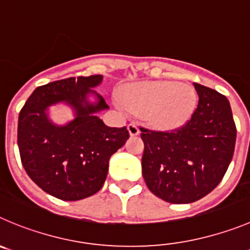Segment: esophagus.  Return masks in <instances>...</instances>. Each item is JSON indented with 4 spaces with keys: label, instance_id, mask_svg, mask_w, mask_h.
Listing matches in <instances>:
<instances>
[{
    "label": "esophagus",
    "instance_id": "esophagus-1",
    "mask_svg": "<svg viewBox=\"0 0 250 250\" xmlns=\"http://www.w3.org/2000/svg\"><path fill=\"white\" fill-rule=\"evenodd\" d=\"M128 130H129L130 136H138L139 134V128L136 123H129L128 125Z\"/></svg>",
    "mask_w": 250,
    "mask_h": 250
}]
</instances>
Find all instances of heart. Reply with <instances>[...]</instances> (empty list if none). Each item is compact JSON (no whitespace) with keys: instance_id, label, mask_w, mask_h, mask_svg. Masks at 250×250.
Listing matches in <instances>:
<instances>
[{"instance_id":"1","label":"heart","mask_w":250,"mask_h":250,"mask_svg":"<svg viewBox=\"0 0 250 250\" xmlns=\"http://www.w3.org/2000/svg\"><path fill=\"white\" fill-rule=\"evenodd\" d=\"M120 104L130 112L146 109V118L154 127L172 129L190 120L197 106V95L185 83L148 81L128 88Z\"/></svg>"}]
</instances>
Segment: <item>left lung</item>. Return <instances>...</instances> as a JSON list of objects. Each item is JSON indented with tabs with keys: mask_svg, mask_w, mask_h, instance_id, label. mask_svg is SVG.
<instances>
[{
	"mask_svg": "<svg viewBox=\"0 0 250 250\" xmlns=\"http://www.w3.org/2000/svg\"><path fill=\"white\" fill-rule=\"evenodd\" d=\"M193 86L199 104L185 125L165 132L139 127L144 181L170 204H190L211 192L234 153L237 128L229 101L216 90Z\"/></svg>",
	"mask_w": 250,
	"mask_h": 250,
	"instance_id": "1",
	"label": "left lung"
}]
</instances>
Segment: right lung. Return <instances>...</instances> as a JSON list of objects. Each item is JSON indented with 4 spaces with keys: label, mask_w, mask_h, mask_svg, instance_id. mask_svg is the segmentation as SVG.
Masks as SVG:
<instances>
[{
    "label": "right lung",
    "mask_w": 250,
    "mask_h": 250,
    "mask_svg": "<svg viewBox=\"0 0 250 250\" xmlns=\"http://www.w3.org/2000/svg\"><path fill=\"white\" fill-rule=\"evenodd\" d=\"M101 75L79 76L39 86L28 97L18 117L17 141L24 170L42 190L64 201H78L101 190L109 158L129 138L127 127H108L95 113L108 108L92 87ZM99 101L88 104L87 95ZM66 102L77 118L66 126L53 125L46 108Z\"/></svg>",
    "instance_id": "1"
}]
</instances>
